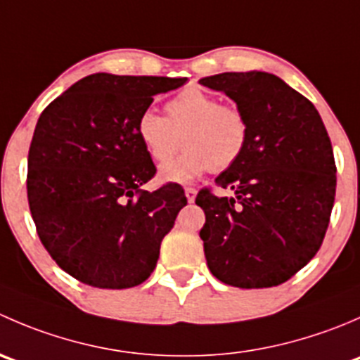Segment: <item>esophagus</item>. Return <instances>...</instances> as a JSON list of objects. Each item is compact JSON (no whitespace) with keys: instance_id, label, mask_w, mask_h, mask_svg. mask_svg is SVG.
Here are the masks:
<instances>
[{"instance_id":"34e87169","label":"esophagus","mask_w":360,"mask_h":360,"mask_svg":"<svg viewBox=\"0 0 360 360\" xmlns=\"http://www.w3.org/2000/svg\"><path fill=\"white\" fill-rule=\"evenodd\" d=\"M184 195H186L188 202L193 203L195 198H197V190L195 188H184Z\"/></svg>"}]
</instances>
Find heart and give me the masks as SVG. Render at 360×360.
<instances>
[{"label":"heart","mask_w":360,"mask_h":360,"mask_svg":"<svg viewBox=\"0 0 360 360\" xmlns=\"http://www.w3.org/2000/svg\"><path fill=\"white\" fill-rule=\"evenodd\" d=\"M167 116L144 111L137 120V137L157 163L169 162L181 144L186 146L179 158L160 169V177L169 183H191L212 169H228L248 144L249 123L240 108L221 104L197 86L177 94L167 104Z\"/></svg>","instance_id":"heart-1"}]
</instances>
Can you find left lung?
Here are the masks:
<instances>
[{
	"label": "left lung",
	"mask_w": 360,
	"mask_h": 360,
	"mask_svg": "<svg viewBox=\"0 0 360 360\" xmlns=\"http://www.w3.org/2000/svg\"><path fill=\"white\" fill-rule=\"evenodd\" d=\"M200 85L226 94L249 123L242 155L216 177L235 197L202 190L195 200L207 266L233 288H274L324 240L336 193L328 130L314 104L270 72H223Z\"/></svg>",
	"instance_id": "left-lung-1"
}]
</instances>
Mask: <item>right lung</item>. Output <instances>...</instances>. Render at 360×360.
<instances>
[{
  "mask_svg": "<svg viewBox=\"0 0 360 360\" xmlns=\"http://www.w3.org/2000/svg\"><path fill=\"white\" fill-rule=\"evenodd\" d=\"M186 78L96 72L69 86L36 123L27 198L39 240L76 281L99 289L139 285L186 205L181 186L141 190L157 172L137 137L153 96Z\"/></svg>",
  "mask_w": 360,
  "mask_h": 360,
  "instance_id": "add662e5",
  "label": "right lung"
}]
</instances>
